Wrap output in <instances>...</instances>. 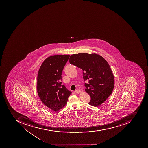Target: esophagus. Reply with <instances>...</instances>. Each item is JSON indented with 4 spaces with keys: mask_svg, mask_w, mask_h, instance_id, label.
<instances>
[{
    "mask_svg": "<svg viewBox=\"0 0 148 148\" xmlns=\"http://www.w3.org/2000/svg\"><path fill=\"white\" fill-rule=\"evenodd\" d=\"M75 92L76 93H80V92H81V90H75Z\"/></svg>",
    "mask_w": 148,
    "mask_h": 148,
    "instance_id": "34e87169",
    "label": "esophagus"
}]
</instances>
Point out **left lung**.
<instances>
[{
  "label": "left lung",
  "mask_w": 148,
  "mask_h": 148,
  "mask_svg": "<svg viewBox=\"0 0 148 148\" xmlns=\"http://www.w3.org/2000/svg\"><path fill=\"white\" fill-rule=\"evenodd\" d=\"M69 62L82 70L85 91L91 98L88 104L97 107L107 100L114 87V77L108 62L97 54L71 55Z\"/></svg>",
  "instance_id": "1"
}]
</instances>
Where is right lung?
Wrapping results in <instances>:
<instances>
[{"mask_svg":"<svg viewBox=\"0 0 148 148\" xmlns=\"http://www.w3.org/2000/svg\"><path fill=\"white\" fill-rule=\"evenodd\" d=\"M69 55H56L47 58L38 72V95L45 106L58 111L67 104L71 92L62 85V73Z\"/></svg>","mask_w":148,"mask_h":148,"instance_id":"right-lung-1","label":"right lung"}]
</instances>
